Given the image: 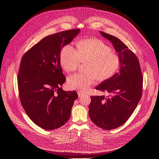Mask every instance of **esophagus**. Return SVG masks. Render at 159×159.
Wrapping results in <instances>:
<instances>
[{
	"label": "esophagus",
	"instance_id": "1",
	"mask_svg": "<svg viewBox=\"0 0 159 159\" xmlns=\"http://www.w3.org/2000/svg\"><path fill=\"white\" fill-rule=\"evenodd\" d=\"M77 94H78V96H79V98H80L81 96H82L83 95L85 94L84 93H82V92H81V91H78V92H77Z\"/></svg>",
	"mask_w": 159,
	"mask_h": 159
}]
</instances>
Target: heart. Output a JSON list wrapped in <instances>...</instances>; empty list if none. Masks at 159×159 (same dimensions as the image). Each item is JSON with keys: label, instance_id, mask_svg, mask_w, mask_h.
<instances>
[{"label": "heart", "instance_id": "1", "mask_svg": "<svg viewBox=\"0 0 159 159\" xmlns=\"http://www.w3.org/2000/svg\"><path fill=\"white\" fill-rule=\"evenodd\" d=\"M60 62L66 72L76 70L80 63L85 65V74H75L67 79L68 87L86 91L95 82L104 81L119 70L121 60L118 55L112 52V48L98 39H84L77 44V50L71 45L64 46L60 52Z\"/></svg>", "mask_w": 159, "mask_h": 159}]
</instances>
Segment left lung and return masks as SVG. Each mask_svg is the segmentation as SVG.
I'll use <instances>...</instances> for the list:
<instances>
[{
  "mask_svg": "<svg viewBox=\"0 0 159 159\" xmlns=\"http://www.w3.org/2000/svg\"><path fill=\"white\" fill-rule=\"evenodd\" d=\"M100 33L113 44L121 65L119 72L96 87L111 95L91 96L89 115L98 127L111 130L125 123L137 107L142 96L143 75L138 58L126 45L114 36Z\"/></svg>",
  "mask_w": 159,
  "mask_h": 159,
  "instance_id": "obj_1",
  "label": "left lung"
}]
</instances>
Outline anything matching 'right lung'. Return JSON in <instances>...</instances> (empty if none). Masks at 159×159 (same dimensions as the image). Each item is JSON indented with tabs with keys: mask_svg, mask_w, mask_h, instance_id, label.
Masks as SVG:
<instances>
[{
	"mask_svg": "<svg viewBox=\"0 0 159 159\" xmlns=\"http://www.w3.org/2000/svg\"><path fill=\"white\" fill-rule=\"evenodd\" d=\"M80 31L74 29L43 38L22 56L17 75L19 96L29 118L47 130L57 129L69 120L78 95L65 91L66 79L60 62L61 48Z\"/></svg>",
	"mask_w": 159,
	"mask_h": 159,
	"instance_id": "right-lung-1",
	"label": "right lung"
}]
</instances>
